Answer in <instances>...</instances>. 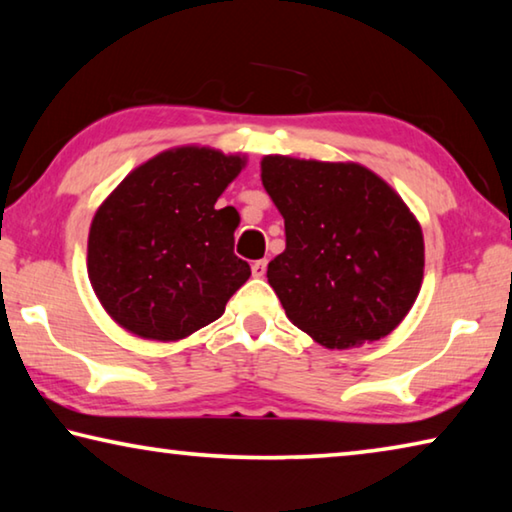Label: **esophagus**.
<instances>
[{
  "instance_id": "1",
  "label": "esophagus",
  "mask_w": 512,
  "mask_h": 512,
  "mask_svg": "<svg viewBox=\"0 0 512 512\" xmlns=\"http://www.w3.org/2000/svg\"><path fill=\"white\" fill-rule=\"evenodd\" d=\"M266 266H268L266 259H257V262L253 264V275L255 277H264L266 275Z\"/></svg>"
}]
</instances>
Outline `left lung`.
<instances>
[{"instance_id":"left-lung-1","label":"left lung","mask_w":512,"mask_h":512,"mask_svg":"<svg viewBox=\"0 0 512 512\" xmlns=\"http://www.w3.org/2000/svg\"><path fill=\"white\" fill-rule=\"evenodd\" d=\"M262 185L287 248L268 284L293 325L329 350L393 332L418 298L424 239L402 196L357 162L264 155Z\"/></svg>"}]
</instances>
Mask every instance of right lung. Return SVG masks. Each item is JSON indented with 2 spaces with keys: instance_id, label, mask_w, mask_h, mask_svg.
<instances>
[{
  "instance_id": "right-lung-1",
  "label": "right lung",
  "mask_w": 512,
  "mask_h": 512,
  "mask_svg": "<svg viewBox=\"0 0 512 512\" xmlns=\"http://www.w3.org/2000/svg\"><path fill=\"white\" fill-rule=\"evenodd\" d=\"M246 155L176 146L133 169L99 205L88 275L101 307L140 339L180 341L214 323L250 277L235 207L216 201Z\"/></svg>"
}]
</instances>
